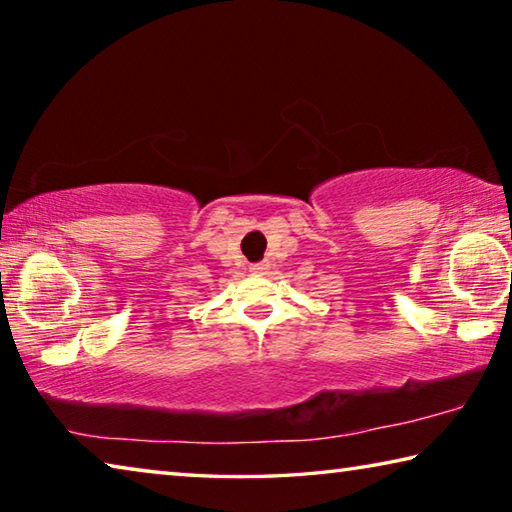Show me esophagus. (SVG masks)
I'll return each instance as SVG.
<instances>
[{
  "label": "esophagus",
  "instance_id": "1",
  "mask_svg": "<svg viewBox=\"0 0 512 512\" xmlns=\"http://www.w3.org/2000/svg\"><path fill=\"white\" fill-rule=\"evenodd\" d=\"M268 268H271V264H268V262H257V264L250 266V271H253V273H259V275H264V273L268 271Z\"/></svg>",
  "mask_w": 512,
  "mask_h": 512
}]
</instances>
